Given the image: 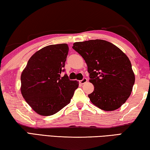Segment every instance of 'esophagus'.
I'll use <instances>...</instances> for the list:
<instances>
[{
    "label": "esophagus",
    "instance_id": "34e87169",
    "mask_svg": "<svg viewBox=\"0 0 150 150\" xmlns=\"http://www.w3.org/2000/svg\"><path fill=\"white\" fill-rule=\"evenodd\" d=\"M87 78H85V77L83 78L82 80L79 81V83H81V85H83V84H85V83H87Z\"/></svg>",
    "mask_w": 150,
    "mask_h": 150
}]
</instances>
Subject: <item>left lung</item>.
I'll list each match as a JSON object with an SVG mask.
<instances>
[{"instance_id": "8db88e82", "label": "left lung", "mask_w": 150, "mask_h": 150, "mask_svg": "<svg viewBox=\"0 0 150 150\" xmlns=\"http://www.w3.org/2000/svg\"><path fill=\"white\" fill-rule=\"evenodd\" d=\"M72 47L87 65L89 81L95 87L88 95L91 103L106 111L120 108L130 96L135 82L127 55L103 40L75 42Z\"/></svg>"}]
</instances>
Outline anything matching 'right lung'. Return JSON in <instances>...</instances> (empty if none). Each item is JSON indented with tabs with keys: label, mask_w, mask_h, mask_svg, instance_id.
Segmentation results:
<instances>
[{
	"label": "right lung",
	"mask_w": 150,
	"mask_h": 150,
	"mask_svg": "<svg viewBox=\"0 0 150 150\" xmlns=\"http://www.w3.org/2000/svg\"><path fill=\"white\" fill-rule=\"evenodd\" d=\"M69 47L67 44L50 45L30 58L21 75V93L38 115L50 116L70 103L79 87L77 81L63 77Z\"/></svg>",
	"instance_id": "right-lung-1"
}]
</instances>
